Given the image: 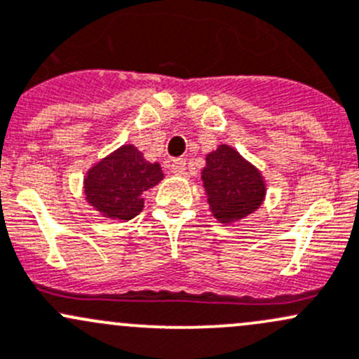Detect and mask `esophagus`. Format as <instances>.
I'll use <instances>...</instances> for the list:
<instances>
[{"label":"esophagus","mask_w":359,"mask_h":359,"mask_svg":"<svg viewBox=\"0 0 359 359\" xmlns=\"http://www.w3.org/2000/svg\"><path fill=\"white\" fill-rule=\"evenodd\" d=\"M172 172L175 175H184L186 173V160L184 158H177L172 161Z\"/></svg>","instance_id":"esophagus-1"}]
</instances>
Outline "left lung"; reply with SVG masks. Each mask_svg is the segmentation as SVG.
<instances>
[{
  "label": "left lung",
  "mask_w": 359,
  "mask_h": 359,
  "mask_svg": "<svg viewBox=\"0 0 359 359\" xmlns=\"http://www.w3.org/2000/svg\"><path fill=\"white\" fill-rule=\"evenodd\" d=\"M201 180L211 213L220 224H232L251 215L266 194L259 170L227 144L206 154Z\"/></svg>",
  "instance_id": "obj_1"
}]
</instances>
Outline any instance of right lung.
<instances>
[{
    "instance_id": "right-lung-1",
    "label": "right lung",
    "mask_w": 359,
    "mask_h": 359,
    "mask_svg": "<svg viewBox=\"0 0 359 359\" xmlns=\"http://www.w3.org/2000/svg\"><path fill=\"white\" fill-rule=\"evenodd\" d=\"M161 179L160 163H149L134 144H123L88 170L84 194L103 217L127 222L144 208L142 192Z\"/></svg>"
}]
</instances>
